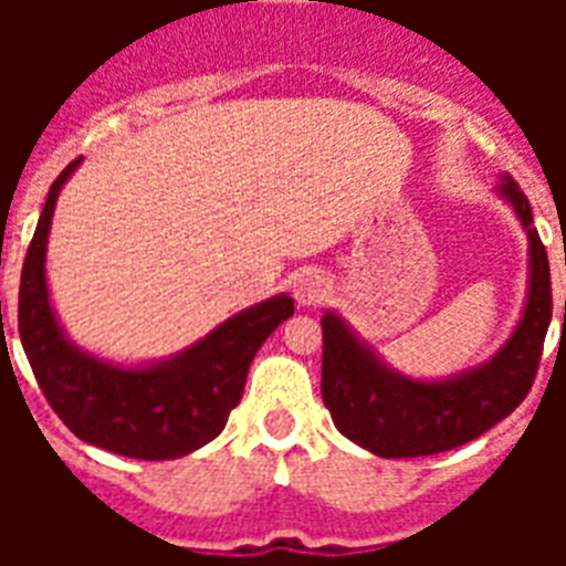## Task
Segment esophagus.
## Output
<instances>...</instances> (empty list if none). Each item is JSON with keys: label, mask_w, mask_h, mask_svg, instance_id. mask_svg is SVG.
I'll use <instances>...</instances> for the list:
<instances>
[{"label": "esophagus", "mask_w": 566, "mask_h": 566, "mask_svg": "<svg viewBox=\"0 0 566 566\" xmlns=\"http://www.w3.org/2000/svg\"><path fill=\"white\" fill-rule=\"evenodd\" d=\"M328 291H332V284L319 270H311V273H302L293 284V296L300 305H319V302L326 300Z\"/></svg>", "instance_id": "34e87169"}]
</instances>
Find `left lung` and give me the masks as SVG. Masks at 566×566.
Returning <instances> with one entry per match:
<instances>
[{"mask_svg":"<svg viewBox=\"0 0 566 566\" xmlns=\"http://www.w3.org/2000/svg\"><path fill=\"white\" fill-rule=\"evenodd\" d=\"M500 193L514 205L528 234V300L514 335L491 361L443 381H417L378 361L376 353L326 311L323 323V402L340 434L381 458L438 455L464 447L505 420L535 385L553 319L549 258L532 226L526 193L502 176Z\"/></svg>","mask_w":566,"mask_h":566,"instance_id":"8db88e82","label":"left lung"}]
</instances>
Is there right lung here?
<instances>
[{"label": "right lung", "instance_id": "1", "mask_svg": "<svg viewBox=\"0 0 566 566\" xmlns=\"http://www.w3.org/2000/svg\"><path fill=\"white\" fill-rule=\"evenodd\" d=\"M78 164L82 158L52 181L25 252L17 305L22 349L46 402L75 438L144 461L188 455L220 434L243 396L255 353L293 317V300L282 293L240 311L190 349L153 367H114L75 349L49 305L46 240L57 193Z\"/></svg>", "mask_w": 566, "mask_h": 566}]
</instances>
